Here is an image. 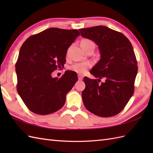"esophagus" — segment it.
<instances>
[{
	"mask_svg": "<svg viewBox=\"0 0 153 153\" xmlns=\"http://www.w3.org/2000/svg\"><path fill=\"white\" fill-rule=\"evenodd\" d=\"M83 78V76H82V75L78 74V79H79V80H82Z\"/></svg>",
	"mask_w": 153,
	"mask_h": 153,
	"instance_id": "obj_1",
	"label": "esophagus"
}]
</instances>
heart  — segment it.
I'll return each instance as SVG.
<instances>
[{
  "label": "heart",
  "mask_w": 153,
  "mask_h": 153,
  "mask_svg": "<svg viewBox=\"0 0 153 153\" xmlns=\"http://www.w3.org/2000/svg\"><path fill=\"white\" fill-rule=\"evenodd\" d=\"M81 47L84 51L87 50L91 47H95V44L93 42L89 39H83L81 42ZM91 66L90 62H82V63H76L73 64L70 66V69L77 73L84 74L88 70V68Z\"/></svg>",
  "instance_id": "b5f03b06"
}]
</instances>
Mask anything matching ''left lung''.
I'll list each match as a JSON object with an SVG mask.
<instances>
[{
  "instance_id": "left-lung-1",
  "label": "left lung",
  "mask_w": 153,
  "mask_h": 153,
  "mask_svg": "<svg viewBox=\"0 0 153 153\" xmlns=\"http://www.w3.org/2000/svg\"><path fill=\"white\" fill-rule=\"evenodd\" d=\"M83 38L98 46L100 59L90 71L98 79L83 78L85 88L82 99L89 112L100 117L118 114L134 92L137 63L131 43L124 35L103 25L79 30Z\"/></svg>"
}]
</instances>
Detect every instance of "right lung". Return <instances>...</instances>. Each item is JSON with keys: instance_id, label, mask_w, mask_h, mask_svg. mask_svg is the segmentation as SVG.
<instances>
[{"instance_id": "1", "label": "right lung", "mask_w": 153, "mask_h": 153, "mask_svg": "<svg viewBox=\"0 0 153 153\" xmlns=\"http://www.w3.org/2000/svg\"><path fill=\"white\" fill-rule=\"evenodd\" d=\"M79 35L76 30L51 27L29 37L20 48L16 64L17 90L31 112L47 115L58 111L78 79L66 70L60 78L52 73L64 66L68 48Z\"/></svg>"}]
</instances>
